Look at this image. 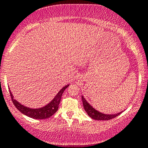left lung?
I'll return each instance as SVG.
<instances>
[{
	"label": "left lung",
	"mask_w": 148,
	"mask_h": 148,
	"mask_svg": "<svg viewBox=\"0 0 148 148\" xmlns=\"http://www.w3.org/2000/svg\"><path fill=\"white\" fill-rule=\"evenodd\" d=\"M82 101H83V105H84L85 111L88 113V115L91 118L94 119V120H111V119L115 118L118 115H119L123 111L120 112V113H116V114H104V113L99 112L97 110L95 109L92 106H90L88 101L85 99V98L82 96Z\"/></svg>",
	"instance_id": "left-lung-1"
}]
</instances>
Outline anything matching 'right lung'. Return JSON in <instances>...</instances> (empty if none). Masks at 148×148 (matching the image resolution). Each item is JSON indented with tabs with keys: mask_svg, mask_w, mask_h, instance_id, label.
<instances>
[{
	"mask_svg": "<svg viewBox=\"0 0 148 148\" xmlns=\"http://www.w3.org/2000/svg\"><path fill=\"white\" fill-rule=\"evenodd\" d=\"M69 86V85H67V86L62 88L50 103L46 105L45 106L42 107V108H36V109L35 108H30L28 107L21 105V103H19L16 100L14 99V97H13L10 90V93L12 98V101L14 106L23 114L34 119H47L52 116L58 111L62 93L64 92L66 88L68 87Z\"/></svg>",
	"mask_w": 148,
	"mask_h": 148,
	"instance_id": "obj_1",
	"label": "right lung"
}]
</instances>
